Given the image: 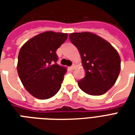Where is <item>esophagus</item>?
Segmentation results:
<instances>
[{
  "label": "esophagus",
  "mask_w": 135,
  "mask_h": 135,
  "mask_svg": "<svg viewBox=\"0 0 135 135\" xmlns=\"http://www.w3.org/2000/svg\"><path fill=\"white\" fill-rule=\"evenodd\" d=\"M74 68H75V65L74 64H72L71 66V69H74Z\"/></svg>",
  "instance_id": "obj_1"
}]
</instances>
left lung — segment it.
I'll use <instances>...</instances> for the list:
<instances>
[{"mask_svg": "<svg viewBox=\"0 0 135 135\" xmlns=\"http://www.w3.org/2000/svg\"><path fill=\"white\" fill-rule=\"evenodd\" d=\"M69 40L79 50L85 76L79 88L91 95H100L112 88L119 76L121 59L111 45L90 32L71 33Z\"/></svg>", "mask_w": 135, "mask_h": 135, "instance_id": "left-lung-1", "label": "left lung"}]
</instances>
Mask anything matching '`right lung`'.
<instances>
[{"instance_id": "right-lung-1", "label": "right lung", "mask_w": 135, "mask_h": 135, "mask_svg": "<svg viewBox=\"0 0 135 135\" xmlns=\"http://www.w3.org/2000/svg\"><path fill=\"white\" fill-rule=\"evenodd\" d=\"M68 34L47 31L29 40L20 49L17 71L25 89L38 99H48L61 88L66 69L57 64L56 50Z\"/></svg>"}]
</instances>
